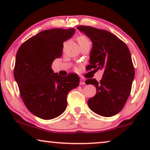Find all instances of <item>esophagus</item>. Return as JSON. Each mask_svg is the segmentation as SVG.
<instances>
[{
  "label": "esophagus",
  "mask_w": 150,
  "mask_h": 150,
  "mask_svg": "<svg viewBox=\"0 0 150 150\" xmlns=\"http://www.w3.org/2000/svg\"><path fill=\"white\" fill-rule=\"evenodd\" d=\"M85 79H83V78H81V79H80V85H85Z\"/></svg>",
  "instance_id": "1"
}]
</instances>
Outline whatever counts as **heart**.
<instances>
[{"instance_id": "heart-1", "label": "heart", "mask_w": 150, "mask_h": 150, "mask_svg": "<svg viewBox=\"0 0 150 150\" xmlns=\"http://www.w3.org/2000/svg\"><path fill=\"white\" fill-rule=\"evenodd\" d=\"M76 40H77V42L79 43V44L80 45V46L82 44H85V43L89 42V39H88L87 37L85 35H80L79 37H77Z\"/></svg>"}]
</instances>
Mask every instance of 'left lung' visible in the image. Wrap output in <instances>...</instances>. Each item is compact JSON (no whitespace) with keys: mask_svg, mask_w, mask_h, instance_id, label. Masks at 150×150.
Here are the masks:
<instances>
[{"mask_svg":"<svg viewBox=\"0 0 150 150\" xmlns=\"http://www.w3.org/2000/svg\"><path fill=\"white\" fill-rule=\"evenodd\" d=\"M77 28L89 37L93 43L88 70L104 69L102 79H87V85L96 87V96L88 100L90 109L103 117L120 112L130 94L134 68L126 44L114 34L88 26Z\"/></svg>","mask_w":150,"mask_h":150,"instance_id":"obj_1","label":"left lung"}]
</instances>
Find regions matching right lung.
<instances>
[{"mask_svg":"<svg viewBox=\"0 0 150 150\" xmlns=\"http://www.w3.org/2000/svg\"><path fill=\"white\" fill-rule=\"evenodd\" d=\"M74 33V28L42 30L24 42L16 54L13 74L20 96L28 110L43 120L62 114L67 93L79 85L76 74L61 76L51 68L62 55L63 42Z\"/></svg>","mask_w":150,"mask_h":150,"instance_id":"obj_1","label":"right lung"}]
</instances>
